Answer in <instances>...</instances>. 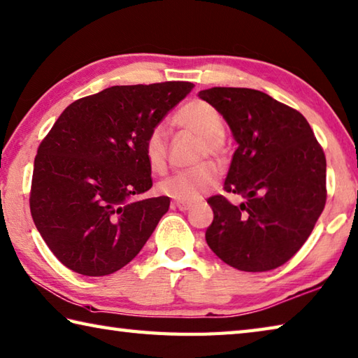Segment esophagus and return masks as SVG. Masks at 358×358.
I'll return each instance as SVG.
<instances>
[{"label": "esophagus", "mask_w": 358, "mask_h": 358, "mask_svg": "<svg viewBox=\"0 0 358 358\" xmlns=\"http://www.w3.org/2000/svg\"><path fill=\"white\" fill-rule=\"evenodd\" d=\"M173 206L175 208H178L180 211H187V209H191V203H187V201H180V200H175L173 201Z\"/></svg>", "instance_id": "esophagus-1"}]
</instances>
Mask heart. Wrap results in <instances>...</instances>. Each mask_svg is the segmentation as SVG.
Returning a JSON list of instances; mask_svg holds the SVG:
<instances>
[{
    "label": "heart",
    "instance_id": "obj_1",
    "mask_svg": "<svg viewBox=\"0 0 358 358\" xmlns=\"http://www.w3.org/2000/svg\"><path fill=\"white\" fill-rule=\"evenodd\" d=\"M178 129L194 133L200 138L197 159L206 157L223 158L227 153L223 141V122L219 113L211 105L203 101H191L185 103L173 116ZM167 131L164 125H155L144 139V157L150 169L163 173L167 167ZM220 169L213 161H205L191 169L180 171L159 183L158 189L163 195L180 201H195L211 191L219 183Z\"/></svg>",
    "mask_w": 358,
    "mask_h": 358
}]
</instances>
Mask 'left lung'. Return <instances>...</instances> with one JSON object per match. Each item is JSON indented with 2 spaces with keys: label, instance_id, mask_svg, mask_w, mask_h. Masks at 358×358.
Instances as JSON below:
<instances>
[{
  "label": "left lung",
  "instance_id": "left-lung-1",
  "mask_svg": "<svg viewBox=\"0 0 358 358\" xmlns=\"http://www.w3.org/2000/svg\"><path fill=\"white\" fill-rule=\"evenodd\" d=\"M225 117L237 149L223 195L208 199L214 220L206 242L242 271H268L296 255L326 205V157L298 110L251 88L214 87L199 93Z\"/></svg>",
  "mask_w": 358,
  "mask_h": 358
}]
</instances>
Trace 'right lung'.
<instances>
[{
  "label": "right lung",
  "mask_w": 358,
  "mask_h": 358,
  "mask_svg": "<svg viewBox=\"0 0 358 358\" xmlns=\"http://www.w3.org/2000/svg\"><path fill=\"white\" fill-rule=\"evenodd\" d=\"M194 88L191 82L110 87L68 105L40 143L29 206L59 261L105 276L135 257L169 209L152 187L144 139Z\"/></svg>",
  "instance_id": "1"
}]
</instances>
